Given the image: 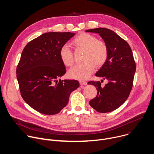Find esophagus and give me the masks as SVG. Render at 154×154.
I'll return each instance as SVG.
<instances>
[{
    "label": "esophagus",
    "mask_w": 154,
    "mask_h": 154,
    "mask_svg": "<svg viewBox=\"0 0 154 154\" xmlns=\"http://www.w3.org/2000/svg\"><path fill=\"white\" fill-rule=\"evenodd\" d=\"M79 84H80V85H87V82H85V81H79Z\"/></svg>",
    "instance_id": "34e87169"
}]
</instances>
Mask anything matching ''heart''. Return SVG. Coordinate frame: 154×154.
<instances>
[{
  "label": "heart",
  "mask_w": 154,
  "mask_h": 154,
  "mask_svg": "<svg viewBox=\"0 0 154 154\" xmlns=\"http://www.w3.org/2000/svg\"><path fill=\"white\" fill-rule=\"evenodd\" d=\"M72 42L76 48L84 50L83 62L72 67L68 72L69 76L77 79H87L94 72L95 66L100 67L105 63L108 56L107 46L96 36L87 33H80ZM59 56L65 66L69 67L73 64V53L67 45L60 47Z\"/></svg>",
  "instance_id": "1"
}]
</instances>
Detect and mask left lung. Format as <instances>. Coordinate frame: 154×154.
<instances>
[{
    "mask_svg": "<svg viewBox=\"0 0 154 154\" xmlns=\"http://www.w3.org/2000/svg\"><path fill=\"white\" fill-rule=\"evenodd\" d=\"M85 32L99 34L108 48L107 60L95 75L109 82L103 87L100 81L88 82L98 91L89 104L98 112H110L123 104L131 93L136 71L132 51L126 41L109 29L97 28Z\"/></svg>",
    "mask_w": 154,
    "mask_h": 154,
    "instance_id": "8db88e82",
    "label": "left lung"
}]
</instances>
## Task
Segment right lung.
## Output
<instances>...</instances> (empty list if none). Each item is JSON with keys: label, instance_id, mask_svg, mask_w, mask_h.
I'll return each mask as SVG.
<instances>
[{"label": "right lung", "instance_id": "obj_1", "mask_svg": "<svg viewBox=\"0 0 154 154\" xmlns=\"http://www.w3.org/2000/svg\"><path fill=\"white\" fill-rule=\"evenodd\" d=\"M75 35L45 33L29 42L22 51L16 69L20 94L26 104L41 113H58L79 87L76 80L60 79L66 70L59 50Z\"/></svg>", "mask_w": 154, "mask_h": 154}]
</instances>
